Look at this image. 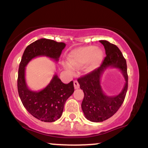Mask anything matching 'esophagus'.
<instances>
[{"mask_svg":"<svg viewBox=\"0 0 148 148\" xmlns=\"http://www.w3.org/2000/svg\"><path fill=\"white\" fill-rule=\"evenodd\" d=\"M74 86L75 89H78V88H79V84L76 80H75V81H74Z\"/></svg>","mask_w":148,"mask_h":148,"instance_id":"1","label":"esophagus"}]
</instances>
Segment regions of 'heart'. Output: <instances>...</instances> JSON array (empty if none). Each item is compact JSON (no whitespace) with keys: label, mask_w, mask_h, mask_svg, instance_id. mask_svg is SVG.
I'll return each mask as SVG.
<instances>
[{"label":"heart","mask_w":148,"mask_h":148,"mask_svg":"<svg viewBox=\"0 0 148 148\" xmlns=\"http://www.w3.org/2000/svg\"><path fill=\"white\" fill-rule=\"evenodd\" d=\"M103 58V53L101 49L96 48L95 46H88L72 51L69 55L68 60L69 64L74 67H81L88 63L86 70L91 71L99 65ZM71 66L69 64H64V68L69 72H72V66Z\"/></svg>","instance_id":"obj_1"}]
</instances>
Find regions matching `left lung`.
Listing matches in <instances>:
<instances>
[{"label": "left lung", "mask_w": 148, "mask_h": 148, "mask_svg": "<svg viewBox=\"0 0 148 148\" xmlns=\"http://www.w3.org/2000/svg\"><path fill=\"white\" fill-rule=\"evenodd\" d=\"M104 47L106 55L101 66L94 71L78 79L80 88L84 92L81 108L85 117L95 123L103 122L118 111L123 104L128 88L127 62L117 46L106 40L99 41ZM116 68L121 71L125 84L122 91L115 96H108L103 92L101 77L108 68Z\"/></svg>", "instance_id": "obj_1"}]
</instances>
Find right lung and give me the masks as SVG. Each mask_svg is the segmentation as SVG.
Wrapping results in <instances>:
<instances>
[{
  "label": "right lung",
  "mask_w": 148,
  "mask_h": 148,
  "mask_svg": "<svg viewBox=\"0 0 148 148\" xmlns=\"http://www.w3.org/2000/svg\"><path fill=\"white\" fill-rule=\"evenodd\" d=\"M65 46L63 42L40 39L25 48L19 64L17 88L21 102L33 117L46 123L55 122L60 118L64 103L74 91V83L64 84L55 74L42 90H31L25 81V67L32 59L39 56L50 58L58 62Z\"/></svg>",
  "instance_id": "obj_1"
}]
</instances>
